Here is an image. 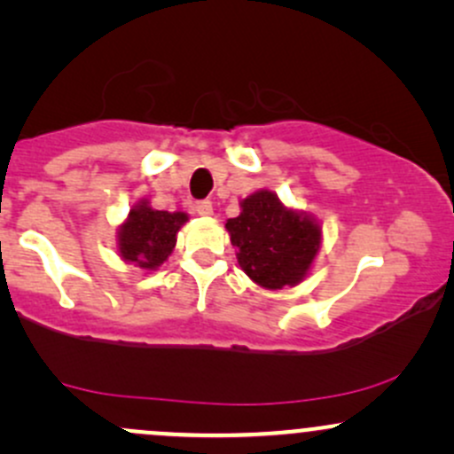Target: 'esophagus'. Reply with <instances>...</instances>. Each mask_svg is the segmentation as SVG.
<instances>
[{"label":"esophagus","instance_id":"esophagus-1","mask_svg":"<svg viewBox=\"0 0 454 454\" xmlns=\"http://www.w3.org/2000/svg\"><path fill=\"white\" fill-rule=\"evenodd\" d=\"M194 209H196L198 215H202V217L213 215V205H211V200H198Z\"/></svg>","mask_w":454,"mask_h":454}]
</instances>
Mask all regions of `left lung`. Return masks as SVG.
<instances>
[{"instance_id":"obj_1","label":"left lung","mask_w":454,"mask_h":454,"mask_svg":"<svg viewBox=\"0 0 454 454\" xmlns=\"http://www.w3.org/2000/svg\"><path fill=\"white\" fill-rule=\"evenodd\" d=\"M239 267L267 290L301 284L322 243V228L303 211L288 209L278 194L254 192L241 200L239 217L226 222Z\"/></svg>"}]
</instances>
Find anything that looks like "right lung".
Here are the masks:
<instances>
[{
    "mask_svg": "<svg viewBox=\"0 0 454 454\" xmlns=\"http://www.w3.org/2000/svg\"><path fill=\"white\" fill-rule=\"evenodd\" d=\"M185 222L187 213L184 211H158L149 200H140L119 226V256L145 270H155L173 254L176 232Z\"/></svg>",
    "mask_w": 454,
    "mask_h": 454,
    "instance_id": "add662e5",
    "label": "right lung"
}]
</instances>
